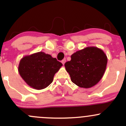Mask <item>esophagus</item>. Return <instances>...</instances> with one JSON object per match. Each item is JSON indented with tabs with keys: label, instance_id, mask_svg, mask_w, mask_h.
<instances>
[{
	"label": "esophagus",
	"instance_id": "1",
	"mask_svg": "<svg viewBox=\"0 0 126 126\" xmlns=\"http://www.w3.org/2000/svg\"><path fill=\"white\" fill-rule=\"evenodd\" d=\"M65 62H66V59H63V60H62V63H63V64H64V63H65Z\"/></svg>",
	"mask_w": 126,
	"mask_h": 126
}]
</instances>
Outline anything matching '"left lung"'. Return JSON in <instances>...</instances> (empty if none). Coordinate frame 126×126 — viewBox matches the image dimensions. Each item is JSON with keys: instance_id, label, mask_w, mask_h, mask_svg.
I'll return each instance as SVG.
<instances>
[{"instance_id": "left-lung-1", "label": "left lung", "mask_w": 126, "mask_h": 126, "mask_svg": "<svg viewBox=\"0 0 126 126\" xmlns=\"http://www.w3.org/2000/svg\"><path fill=\"white\" fill-rule=\"evenodd\" d=\"M64 66L71 81L82 88H90L98 83L106 69L107 58L101 49L89 47L77 51Z\"/></svg>"}]
</instances>
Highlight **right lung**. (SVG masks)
I'll return each instance as SVG.
<instances>
[{"label":"right lung","instance_id":"right-lung-1","mask_svg":"<svg viewBox=\"0 0 126 126\" xmlns=\"http://www.w3.org/2000/svg\"><path fill=\"white\" fill-rule=\"evenodd\" d=\"M62 65L55 58L40 52L22 58L18 70L22 78L29 86L41 90L52 82L54 75Z\"/></svg>","mask_w":126,"mask_h":126}]
</instances>
